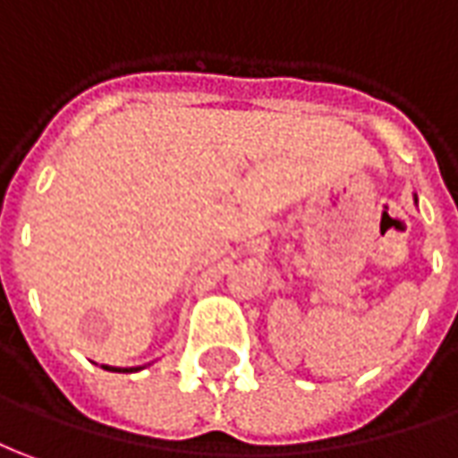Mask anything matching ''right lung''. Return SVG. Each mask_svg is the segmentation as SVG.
<instances>
[{
    "label": "right lung",
    "instance_id": "add662e5",
    "mask_svg": "<svg viewBox=\"0 0 458 458\" xmlns=\"http://www.w3.org/2000/svg\"><path fill=\"white\" fill-rule=\"evenodd\" d=\"M104 369H109V371H137V369H141V367H134V369H116V367H106V364H104Z\"/></svg>",
    "mask_w": 458,
    "mask_h": 458
}]
</instances>
